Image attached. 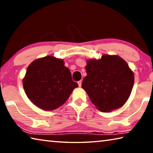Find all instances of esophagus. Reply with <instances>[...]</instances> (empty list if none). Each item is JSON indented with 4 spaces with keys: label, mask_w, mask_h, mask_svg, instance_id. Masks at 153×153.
Segmentation results:
<instances>
[{
    "label": "esophagus",
    "mask_w": 153,
    "mask_h": 153,
    "mask_svg": "<svg viewBox=\"0 0 153 153\" xmlns=\"http://www.w3.org/2000/svg\"><path fill=\"white\" fill-rule=\"evenodd\" d=\"M77 84H78V86L79 87H81L82 86V81H81V80H80V81L77 82Z\"/></svg>",
    "instance_id": "1"
}]
</instances>
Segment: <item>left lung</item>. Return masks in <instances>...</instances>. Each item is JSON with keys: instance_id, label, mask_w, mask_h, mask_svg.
I'll list each match as a JSON object with an SVG mask.
<instances>
[{"instance_id": "1", "label": "left lung", "mask_w": 153, "mask_h": 153, "mask_svg": "<svg viewBox=\"0 0 153 153\" xmlns=\"http://www.w3.org/2000/svg\"><path fill=\"white\" fill-rule=\"evenodd\" d=\"M82 87L98 109L108 112L122 107L133 88L134 76L128 63L116 55L90 59Z\"/></svg>"}]
</instances>
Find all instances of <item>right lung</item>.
<instances>
[{
    "mask_svg": "<svg viewBox=\"0 0 153 153\" xmlns=\"http://www.w3.org/2000/svg\"><path fill=\"white\" fill-rule=\"evenodd\" d=\"M23 86L33 104L45 111H52L65 103L78 84L72 80L71 72L62 59L47 56L28 66Z\"/></svg>",
    "mask_w": 153,
    "mask_h": 153,
    "instance_id": "obj_1",
    "label": "right lung"
}]
</instances>
